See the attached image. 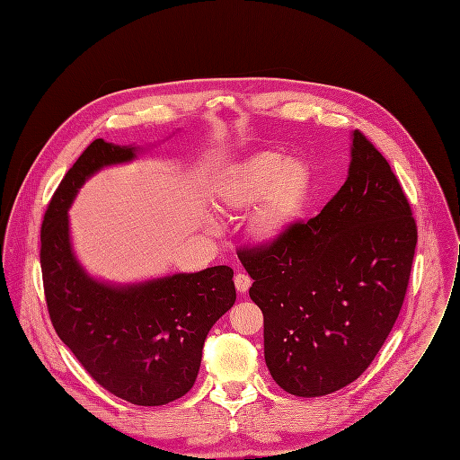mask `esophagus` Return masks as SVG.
I'll list each match as a JSON object with an SVG mask.
<instances>
[{
	"label": "esophagus",
	"mask_w": 460,
	"mask_h": 460,
	"mask_svg": "<svg viewBox=\"0 0 460 460\" xmlns=\"http://www.w3.org/2000/svg\"><path fill=\"white\" fill-rule=\"evenodd\" d=\"M234 282H235V289L239 293H246L250 289V286H252V279L246 273H237Z\"/></svg>",
	"instance_id": "1"
}]
</instances>
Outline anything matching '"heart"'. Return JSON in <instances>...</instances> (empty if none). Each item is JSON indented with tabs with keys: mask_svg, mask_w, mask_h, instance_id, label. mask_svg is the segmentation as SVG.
<instances>
[{
	"mask_svg": "<svg viewBox=\"0 0 460 460\" xmlns=\"http://www.w3.org/2000/svg\"><path fill=\"white\" fill-rule=\"evenodd\" d=\"M313 183V169L305 160L262 151L225 174L216 189V205L232 214L259 203L250 234L257 243L271 244L298 223L311 199Z\"/></svg>",
	"mask_w": 460,
	"mask_h": 460,
	"instance_id": "obj_1",
	"label": "heart"
}]
</instances>
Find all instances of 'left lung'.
Returning <instances> with one entry per match:
<instances>
[{
    "label": "left lung",
    "mask_w": 460,
    "mask_h": 460,
    "mask_svg": "<svg viewBox=\"0 0 460 460\" xmlns=\"http://www.w3.org/2000/svg\"><path fill=\"white\" fill-rule=\"evenodd\" d=\"M336 196L282 239L239 252L280 388L318 397L358 379L401 311L417 226L383 155L354 131Z\"/></svg>",
    "instance_id": "8db88e82"
}]
</instances>
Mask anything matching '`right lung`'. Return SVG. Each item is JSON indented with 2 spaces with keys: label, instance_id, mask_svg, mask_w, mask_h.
I'll list each match as a JSON object with an SVG mask.
<instances>
[{
  "label": "right lung",
  "instance_id": "1",
  "mask_svg": "<svg viewBox=\"0 0 460 460\" xmlns=\"http://www.w3.org/2000/svg\"><path fill=\"white\" fill-rule=\"evenodd\" d=\"M140 147L97 138L58 187L41 226L50 320L88 374L120 399L160 406L185 395L212 325L234 305V270L214 266L135 284L92 277L70 241L68 210L101 169L133 162Z\"/></svg>",
  "mask_w": 460,
  "mask_h": 460
}]
</instances>
